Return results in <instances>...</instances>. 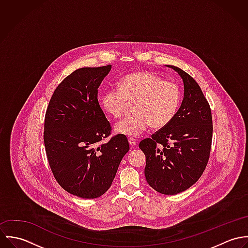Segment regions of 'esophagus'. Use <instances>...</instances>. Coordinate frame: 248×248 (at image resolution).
<instances>
[{"instance_id": "1", "label": "esophagus", "mask_w": 248, "mask_h": 248, "mask_svg": "<svg viewBox=\"0 0 248 248\" xmlns=\"http://www.w3.org/2000/svg\"><path fill=\"white\" fill-rule=\"evenodd\" d=\"M129 144L133 147V146H136L137 145V140H134V139H129Z\"/></svg>"}]
</instances>
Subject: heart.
<instances>
[{
	"label": "heart",
	"mask_w": 248,
	"mask_h": 248,
	"mask_svg": "<svg viewBox=\"0 0 248 248\" xmlns=\"http://www.w3.org/2000/svg\"><path fill=\"white\" fill-rule=\"evenodd\" d=\"M181 92L177 84L165 81L151 71H137L125 75L119 88L108 89L101 97L108 114L121 117L134 103L136 114L126 117L114 126V132L128 138H138L151 126L161 129L169 125L177 114Z\"/></svg>",
	"instance_id": "1"
}]
</instances>
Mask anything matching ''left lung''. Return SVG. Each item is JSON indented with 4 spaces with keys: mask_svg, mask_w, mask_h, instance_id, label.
Masks as SVG:
<instances>
[{
    "mask_svg": "<svg viewBox=\"0 0 248 248\" xmlns=\"http://www.w3.org/2000/svg\"><path fill=\"white\" fill-rule=\"evenodd\" d=\"M180 75L184 96L173 121L140 143L146 156L145 177L164 195L190 188L207 165L212 143L211 108L202 89L187 72L168 66Z\"/></svg>",
    "mask_w": 248,
    "mask_h": 248,
    "instance_id": "8db88e82",
    "label": "left lung"
}]
</instances>
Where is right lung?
Wrapping results in <instances>:
<instances>
[{"label":"right lung","instance_id":"add662e5","mask_svg":"<svg viewBox=\"0 0 248 248\" xmlns=\"http://www.w3.org/2000/svg\"><path fill=\"white\" fill-rule=\"evenodd\" d=\"M110 69L73 71L55 89L46 112L44 142L52 174L63 189L83 199L106 193L130 150L125 136L102 142L111 128L97 93Z\"/></svg>","mask_w":248,"mask_h":248}]
</instances>
